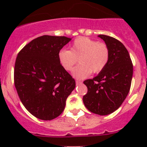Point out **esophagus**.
I'll use <instances>...</instances> for the list:
<instances>
[{
	"label": "esophagus",
	"instance_id": "34e87169",
	"mask_svg": "<svg viewBox=\"0 0 147 147\" xmlns=\"http://www.w3.org/2000/svg\"><path fill=\"white\" fill-rule=\"evenodd\" d=\"M82 82H81V81H78V80H76V84L77 85H78V84H82Z\"/></svg>",
	"mask_w": 147,
	"mask_h": 147
}]
</instances>
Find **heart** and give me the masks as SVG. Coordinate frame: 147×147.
Wrapping results in <instances>:
<instances>
[{
    "mask_svg": "<svg viewBox=\"0 0 147 147\" xmlns=\"http://www.w3.org/2000/svg\"><path fill=\"white\" fill-rule=\"evenodd\" d=\"M60 65L67 71L72 69L79 59L80 64L72 70V75L84 79L93 73H99L107 65L109 50L105 42H99L87 37L76 38L70 45V50H61L58 53Z\"/></svg>",
    "mask_w": 147,
    "mask_h": 147,
    "instance_id": "b5f03b06",
    "label": "heart"
}]
</instances>
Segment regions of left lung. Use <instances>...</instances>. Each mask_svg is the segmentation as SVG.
<instances>
[{
	"instance_id": "8db88e82",
	"label": "left lung",
	"mask_w": 147,
	"mask_h": 147,
	"mask_svg": "<svg viewBox=\"0 0 147 147\" xmlns=\"http://www.w3.org/2000/svg\"><path fill=\"white\" fill-rule=\"evenodd\" d=\"M98 37L109 47V59L97 76L84 81L87 92L83 96V102L92 113L107 115L117 110L127 97L131 87L133 64L120 41L105 35Z\"/></svg>"
}]
</instances>
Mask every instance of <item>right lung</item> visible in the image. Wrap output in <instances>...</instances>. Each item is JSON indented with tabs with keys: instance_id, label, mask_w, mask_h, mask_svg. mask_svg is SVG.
I'll return each instance as SVG.
<instances>
[{
	"instance_id": "obj_1",
	"label": "right lung",
	"mask_w": 147,
	"mask_h": 147,
	"mask_svg": "<svg viewBox=\"0 0 147 147\" xmlns=\"http://www.w3.org/2000/svg\"><path fill=\"white\" fill-rule=\"evenodd\" d=\"M71 40L65 36L42 35L18 54L14 84L20 101L35 117L52 120L62 114L75 80L61 66L58 53Z\"/></svg>"
}]
</instances>
